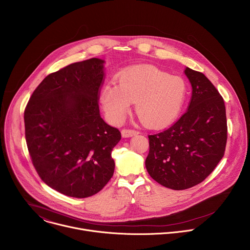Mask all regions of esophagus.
I'll return each mask as SVG.
<instances>
[{
    "label": "esophagus",
    "mask_w": 250,
    "mask_h": 250,
    "mask_svg": "<svg viewBox=\"0 0 250 250\" xmlns=\"http://www.w3.org/2000/svg\"><path fill=\"white\" fill-rule=\"evenodd\" d=\"M138 130H135V129H130V128H124L122 130V135L124 137H130V136H133V135H136L138 134Z\"/></svg>",
    "instance_id": "34e87169"
}]
</instances>
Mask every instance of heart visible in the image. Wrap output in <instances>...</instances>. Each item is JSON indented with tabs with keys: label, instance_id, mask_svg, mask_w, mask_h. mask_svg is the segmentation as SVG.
<instances>
[{
	"label": "heart",
	"instance_id": "1",
	"mask_svg": "<svg viewBox=\"0 0 250 250\" xmlns=\"http://www.w3.org/2000/svg\"><path fill=\"white\" fill-rule=\"evenodd\" d=\"M187 86L178 76H170L151 66H136L119 76V85L111 81L100 91V102L112 124L122 123L135 103L140 122L150 128H161L179 116Z\"/></svg>",
	"mask_w": 250,
	"mask_h": 250
}]
</instances>
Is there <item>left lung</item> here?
I'll list each match as a JSON object with an SVG mask.
<instances>
[{
  "label": "left lung",
  "instance_id": "1",
  "mask_svg": "<svg viewBox=\"0 0 250 250\" xmlns=\"http://www.w3.org/2000/svg\"><path fill=\"white\" fill-rule=\"evenodd\" d=\"M192 97L185 114L170 127L148 135L147 172L160 185L185 190L201 182L224 157L228 125L223 97L199 71L186 67Z\"/></svg>",
  "mask_w": 250,
  "mask_h": 250
}]
</instances>
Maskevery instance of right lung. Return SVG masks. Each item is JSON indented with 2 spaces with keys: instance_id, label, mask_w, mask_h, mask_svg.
<instances>
[{
  "instance_id": "1",
  "label": "right lung",
  "mask_w": 250,
  "mask_h": 250,
  "mask_svg": "<svg viewBox=\"0 0 250 250\" xmlns=\"http://www.w3.org/2000/svg\"><path fill=\"white\" fill-rule=\"evenodd\" d=\"M104 61L91 58L47 75L24 110L25 140L41 179L69 197L100 192L114 175L117 127L100 116Z\"/></svg>"
}]
</instances>
